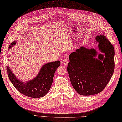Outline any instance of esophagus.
Masks as SVG:
<instances>
[{
	"instance_id": "34e87169",
	"label": "esophagus",
	"mask_w": 122,
	"mask_h": 122,
	"mask_svg": "<svg viewBox=\"0 0 122 122\" xmlns=\"http://www.w3.org/2000/svg\"><path fill=\"white\" fill-rule=\"evenodd\" d=\"M68 63H69V61L67 59H64L62 61V63L63 65H64L65 66H67L68 65Z\"/></svg>"
}]
</instances>
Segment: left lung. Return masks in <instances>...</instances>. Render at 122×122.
<instances>
[{
  "label": "left lung",
  "mask_w": 122,
  "mask_h": 122,
  "mask_svg": "<svg viewBox=\"0 0 122 122\" xmlns=\"http://www.w3.org/2000/svg\"><path fill=\"white\" fill-rule=\"evenodd\" d=\"M97 54L94 48L81 46L70 54L67 71L71 83L80 95L91 96L101 92L113 74L115 50L103 35H97Z\"/></svg>",
  "instance_id": "1"
}]
</instances>
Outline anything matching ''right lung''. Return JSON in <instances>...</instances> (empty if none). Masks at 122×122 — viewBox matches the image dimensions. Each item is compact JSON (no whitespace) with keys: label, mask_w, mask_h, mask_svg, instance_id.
<instances>
[{"label":"right lung","mask_w":122,"mask_h":122,"mask_svg":"<svg viewBox=\"0 0 122 122\" xmlns=\"http://www.w3.org/2000/svg\"><path fill=\"white\" fill-rule=\"evenodd\" d=\"M16 44V41L13 42L9 46L8 49L12 48ZM60 65V62L59 60L45 63L35 78L25 82L16 77L10 67L7 66L6 68L9 79L18 91L27 97L39 98L44 97L49 91L52 84L54 73Z\"/></svg>","instance_id":"add662e5"}]
</instances>
